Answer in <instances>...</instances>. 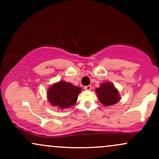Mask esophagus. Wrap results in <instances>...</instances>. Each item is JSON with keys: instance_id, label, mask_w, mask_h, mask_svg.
Masks as SVG:
<instances>
[{"instance_id": "34e87169", "label": "esophagus", "mask_w": 159, "mask_h": 159, "mask_svg": "<svg viewBox=\"0 0 159 159\" xmlns=\"http://www.w3.org/2000/svg\"><path fill=\"white\" fill-rule=\"evenodd\" d=\"M91 89H92V87H91L90 85L86 86V87H84V90L87 91H90V90H91Z\"/></svg>"}]
</instances>
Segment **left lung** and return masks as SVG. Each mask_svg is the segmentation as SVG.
<instances>
[{
  "label": "left lung",
  "mask_w": 159,
  "mask_h": 159,
  "mask_svg": "<svg viewBox=\"0 0 159 159\" xmlns=\"http://www.w3.org/2000/svg\"><path fill=\"white\" fill-rule=\"evenodd\" d=\"M98 100L105 106H111L120 101L119 91L115 88L114 85L109 82L101 84L99 87L96 89Z\"/></svg>",
  "instance_id": "1"
}]
</instances>
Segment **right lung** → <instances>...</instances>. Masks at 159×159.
<instances>
[{"instance_id": "right-lung-1", "label": "right lung", "mask_w": 159, "mask_h": 159, "mask_svg": "<svg viewBox=\"0 0 159 159\" xmlns=\"http://www.w3.org/2000/svg\"><path fill=\"white\" fill-rule=\"evenodd\" d=\"M81 92V87H76L68 82L60 81L49 87L47 97L53 106L66 109L75 104L78 94Z\"/></svg>"}]
</instances>
